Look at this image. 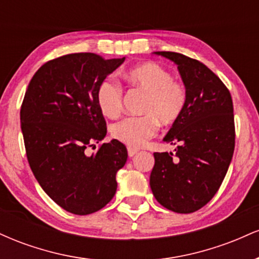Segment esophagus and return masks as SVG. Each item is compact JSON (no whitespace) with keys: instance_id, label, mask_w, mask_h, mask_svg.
<instances>
[{"instance_id":"esophagus-1","label":"esophagus","mask_w":259,"mask_h":259,"mask_svg":"<svg viewBox=\"0 0 259 259\" xmlns=\"http://www.w3.org/2000/svg\"><path fill=\"white\" fill-rule=\"evenodd\" d=\"M138 152L139 151L136 150V148H132V147L127 148V154H129V157H134Z\"/></svg>"}]
</instances>
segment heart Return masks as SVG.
I'll return each mask as SVG.
<instances>
[{"label":"heart","mask_w":259,"mask_h":259,"mask_svg":"<svg viewBox=\"0 0 259 259\" xmlns=\"http://www.w3.org/2000/svg\"><path fill=\"white\" fill-rule=\"evenodd\" d=\"M130 84L147 94L141 117H127L111 127L113 139L129 147H141L156 135L159 123L170 125L183 115L187 105V91L184 84L173 80V75L162 65L148 62L125 73ZM96 101L101 113L115 118L123 107V90L119 82L106 78L97 88Z\"/></svg>","instance_id":"obj_1"}]
</instances>
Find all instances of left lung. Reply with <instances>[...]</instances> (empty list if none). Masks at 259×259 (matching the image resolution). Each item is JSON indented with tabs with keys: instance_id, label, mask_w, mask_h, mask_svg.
Here are the masks:
<instances>
[{
	"instance_id": "obj_1",
	"label": "left lung",
	"mask_w": 259,
	"mask_h": 259,
	"mask_svg": "<svg viewBox=\"0 0 259 259\" xmlns=\"http://www.w3.org/2000/svg\"><path fill=\"white\" fill-rule=\"evenodd\" d=\"M170 59L187 91L183 115L163 141L171 152H154L150 186L169 210L192 213L213 198L227 174L235 148L234 108L227 86L197 59L177 52H154Z\"/></svg>"
}]
</instances>
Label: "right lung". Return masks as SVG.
<instances>
[{
	"label": "right lung",
	"instance_id": "right-lung-1",
	"mask_svg": "<svg viewBox=\"0 0 259 259\" xmlns=\"http://www.w3.org/2000/svg\"><path fill=\"white\" fill-rule=\"evenodd\" d=\"M125 61L72 53L45 63L26 89L20 126L26 157L37 183L73 214L97 212L117 191L115 175L127 159L118 140L96 147L107 134L96 101L97 88Z\"/></svg>",
	"mask_w": 259,
	"mask_h": 259
}]
</instances>
